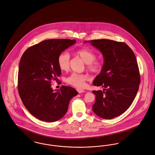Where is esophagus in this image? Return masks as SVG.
<instances>
[{"label":"esophagus","instance_id":"34e87169","mask_svg":"<svg viewBox=\"0 0 155 155\" xmlns=\"http://www.w3.org/2000/svg\"><path fill=\"white\" fill-rule=\"evenodd\" d=\"M77 91H78V92L79 94H81V93H82V92H84V90H83L82 89H80V88H77Z\"/></svg>","mask_w":155,"mask_h":155}]
</instances>
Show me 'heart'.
<instances>
[{"label": "heart", "mask_w": 155, "mask_h": 155, "mask_svg": "<svg viewBox=\"0 0 155 155\" xmlns=\"http://www.w3.org/2000/svg\"><path fill=\"white\" fill-rule=\"evenodd\" d=\"M82 60L87 64V68L92 73H99L102 67L100 61L95 60L96 54L90 50L81 49L76 51ZM58 64L62 71H67L70 68V56L68 53L64 52L58 56ZM89 79V76L86 74L72 73L65 78V82L77 88H82L85 86V82Z\"/></svg>", "instance_id": "heart-1"}]
</instances>
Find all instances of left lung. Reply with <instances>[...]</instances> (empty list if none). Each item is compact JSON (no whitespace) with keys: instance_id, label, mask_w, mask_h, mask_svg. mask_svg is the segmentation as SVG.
I'll list each match as a JSON object with an SVG mask.
<instances>
[{"instance_id":"obj_1","label":"left lung","mask_w":155,"mask_h":155,"mask_svg":"<svg viewBox=\"0 0 155 155\" xmlns=\"http://www.w3.org/2000/svg\"><path fill=\"white\" fill-rule=\"evenodd\" d=\"M87 42L100 51L104 60L93 81L95 86L104 89L92 91L95 95L92 110L102 118H114L129 108L139 90L140 77L135 55L123 42L108 39Z\"/></svg>"}]
</instances>
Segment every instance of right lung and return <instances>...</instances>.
<instances>
[{
	"label": "right lung",
	"mask_w": 155,
	"mask_h": 155,
	"mask_svg": "<svg viewBox=\"0 0 155 155\" xmlns=\"http://www.w3.org/2000/svg\"><path fill=\"white\" fill-rule=\"evenodd\" d=\"M75 43V39L46 40L29 47L21 57L18 94L26 108L39 120L53 122L63 118L70 101L78 94L64 85L53 90L51 84L61 74L58 56Z\"/></svg>",
	"instance_id": "right-lung-1"
}]
</instances>
